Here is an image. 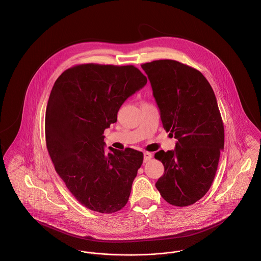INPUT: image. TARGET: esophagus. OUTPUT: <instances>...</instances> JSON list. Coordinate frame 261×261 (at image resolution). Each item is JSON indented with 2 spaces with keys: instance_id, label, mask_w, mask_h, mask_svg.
<instances>
[{
  "instance_id": "esophagus-1",
  "label": "esophagus",
  "mask_w": 261,
  "mask_h": 261,
  "mask_svg": "<svg viewBox=\"0 0 261 261\" xmlns=\"http://www.w3.org/2000/svg\"><path fill=\"white\" fill-rule=\"evenodd\" d=\"M153 154L150 152H145L144 153V162H148L149 160H151Z\"/></svg>"
}]
</instances>
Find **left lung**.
Wrapping results in <instances>:
<instances>
[{
    "mask_svg": "<svg viewBox=\"0 0 261 261\" xmlns=\"http://www.w3.org/2000/svg\"><path fill=\"white\" fill-rule=\"evenodd\" d=\"M160 110L163 128L177 139L155 158L164 166L156 188L167 202L184 207L209 190L224 148V126L216 97L198 70L174 60L141 65Z\"/></svg>",
    "mask_w": 261,
    "mask_h": 261,
    "instance_id": "left-lung-1",
    "label": "left lung"
}]
</instances>
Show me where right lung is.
<instances>
[{
	"label": "right lung",
	"mask_w": 261,
	"mask_h": 261,
	"mask_svg": "<svg viewBox=\"0 0 261 261\" xmlns=\"http://www.w3.org/2000/svg\"><path fill=\"white\" fill-rule=\"evenodd\" d=\"M147 78L132 65L82 64L64 71L52 88L45 117L46 144L55 170L88 209L114 213L128 202L143 153H105L104 130Z\"/></svg>",
	"instance_id": "right-lung-1"
}]
</instances>
